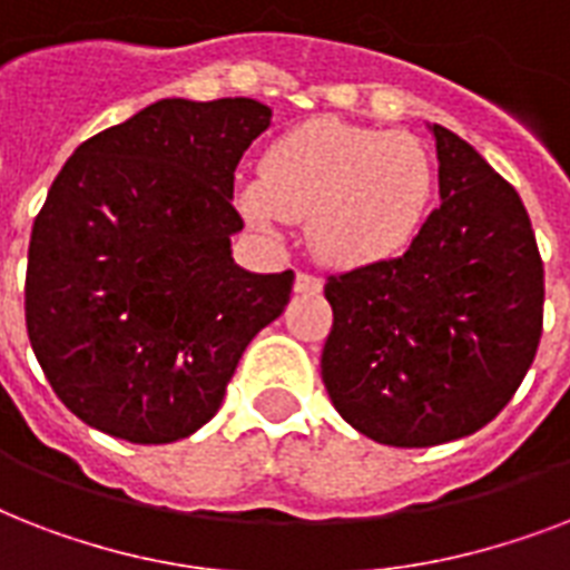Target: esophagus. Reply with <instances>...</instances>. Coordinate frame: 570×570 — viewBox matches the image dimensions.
<instances>
[{
    "label": "esophagus",
    "mask_w": 570,
    "mask_h": 570,
    "mask_svg": "<svg viewBox=\"0 0 570 570\" xmlns=\"http://www.w3.org/2000/svg\"><path fill=\"white\" fill-rule=\"evenodd\" d=\"M322 289V277L311 275V272H298L295 275V293H304V295H313Z\"/></svg>",
    "instance_id": "obj_1"
}]
</instances>
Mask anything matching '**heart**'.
<instances>
[{"label": "heart", "instance_id": "obj_1", "mask_svg": "<svg viewBox=\"0 0 570 570\" xmlns=\"http://www.w3.org/2000/svg\"><path fill=\"white\" fill-rule=\"evenodd\" d=\"M434 159L411 132L313 118L277 136L239 209L272 230L307 218L313 250L340 268H366L411 248L432 206Z\"/></svg>", "mask_w": 570, "mask_h": 570}]
</instances>
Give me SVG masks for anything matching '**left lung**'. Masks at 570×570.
<instances>
[{
	"label": "left lung",
	"mask_w": 570,
	"mask_h": 570,
	"mask_svg": "<svg viewBox=\"0 0 570 570\" xmlns=\"http://www.w3.org/2000/svg\"><path fill=\"white\" fill-rule=\"evenodd\" d=\"M441 206L405 254L331 275L322 381L340 416L387 446L491 423L539 352L544 263L521 195L434 124Z\"/></svg>",
	"instance_id": "8db88e82"
}]
</instances>
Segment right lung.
<instances>
[{"label": "right lung", "instance_id": "1", "mask_svg": "<svg viewBox=\"0 0 570 570\" xmlns=\"http://www.w3.org/2000/svg\"><path fill=\"white\" fill-rule=\"evenodd\" d=\"M272 109L159 100L76 147L35 218L26 328L56 396L129 443L189 438L242 352L284 313L293 268L233 263V171Z\"/></svg>", "mask_w": 570, "mask_h": 570}]
</instances>
